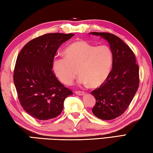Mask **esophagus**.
I'll return each mask as SVG.
<instances>
[{
	"instance_id": "1",
	"label": "esophagus",
	"mask_w": 153,
	"mask_h": 153,
	"mask_svg": "<svg viewBox=\"0 0 153 153\" xmlns=\"http://www.w3.org/2000/svg\"><path fill=\"white\" fill-rule=\"evenodd\" d=\"M75 93H76L77 95H79V96H83L85 94V92H82V91H76Z\"/></svg>"
}]
</instances>
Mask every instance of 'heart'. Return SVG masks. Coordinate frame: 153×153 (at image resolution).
<instances>
[{"label":"heart","mask_w":153,"mask_h":153,"mask_svg":"<svg viewBox=\"0 0 153 153\" xmlns=\"http://www.w3.org/2000/svg\"><path fill=\"white\" fill-rule=\"evenodd\" d=\"M64 58L53 61V71L63 83L72 84L79 71L80 84L97 88L104 84L113 66V52L105 45L97 46L79 40L71 44L63 51Z\"/></svg>","instance_id":"b5f03b06"}]
</instances>
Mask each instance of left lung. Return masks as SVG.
Returning <instances> with one entry per match:
<instances>
[{
  "instance_id": "1",
  "label": "left lung",
  "mask_w": 153,
  "mask_h": 153,
  "mask_svg": "<svg viewBox=\"0 0 153 153\" xmlns=\"http://www.w3.org/2000/svg\"><path fill=\"white\" fill-rule=\"evenodd\" d=\"M108 42L113 61L110 76L91 92L96 99L92 113L102 120H111L125 112L139 86V67L133 51L117 36L107 32H90Z\"/></svg>"
}]
</instances>
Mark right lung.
<instances>
[{
  "mask_svg": "<svg viewBox=\"0 0 153 153\" xmlns=\"http://www.w3.org/2000/svg\"><path fill=\"white\" fill-rule=\"evenodd\" d=\"M74 33H46L30 41L17 56L13 82L24 111L38 120L55 118L63 109L64 100L73 94L59 81L53 61L62 44Z\"/></svg>",
  "mask_w": 153,
  "mask_h": 153,
  "instance_id": "obj_1",
  "label": "right lung"
}]
</instances>
